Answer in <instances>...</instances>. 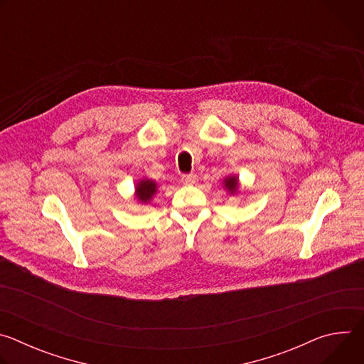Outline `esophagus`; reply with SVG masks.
I'll return each mask as SVG.
<instances>
[{"label": "esophagus", "instance_id": "obj_1", "mask_svg": "<svg viewBox=\"0 0 364 364\" xmlns=\"http://www.w3.org/2000/svg\"><path fill=\"white\" fill-rule=\"evenodd\" d=\"M197 176L196 174H184L183 177H181V181H183V184H187V186H191V184H196L197 183Z\"/></svg>", "mask_w": 364, "mask_h": 364}]
</instances>
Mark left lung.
I'll list each match as a JSON object with an SVG mask.
<instances>
[{
  "instance_id": "8db88e82",
  "label": "left lung",
  "mask_w": 364,
  "mask_h": 364,
  "mask_svg": "<svg viewBox=\"0 0 364 364\" xmlns=\"http://www.w3.org/2000/svg\"><path fill=\"white\" fill-rule=\"evenodd\" d=\"M226 187L233 193L235 190H236V187H237V178L236 177H229L226 181Z\"/></svg>"
}]
</instances>
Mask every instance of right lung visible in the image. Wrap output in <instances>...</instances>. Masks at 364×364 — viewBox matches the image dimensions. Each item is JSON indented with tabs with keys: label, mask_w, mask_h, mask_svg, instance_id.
Segmentation results:
<instances>
[{
	"label": "right lung",
	"mask_w": 364,
	"mask_h": 364,
	"mask_svg": "<svg viewBox=\"0 0 364 364\" xmlns=\"http://www.w3.org/2000/svg\"><path fill=\"white\" fill-rule=\"evenodd\" d=\"M155 193V183L151 180H142L136 186V197L141 201H148Z\"/></svg>",
	"instance_id": "right-lung-1"
}]
</instances>
